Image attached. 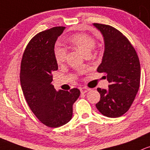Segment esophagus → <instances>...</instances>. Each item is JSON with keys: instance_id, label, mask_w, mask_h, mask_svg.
I'll return each mask as SVG.
<instances>
[{"instance_id": "34e87169", "label": "esophagus", "mask_w": 150, "mask_h": 150, "mask_svg": "<svg viewBox=\"0 0 150 150\" xmlns=\"http://www.w3.org/2000/svg\"><path fill=\"white\" fill-rule=\"evenodd\" d=\"M80 91H81V93L84 94V93H86V92H89V91H90V89H89V88L86 87V86H84V87H81V89H80Z\"/></svg>"}]
</instances>
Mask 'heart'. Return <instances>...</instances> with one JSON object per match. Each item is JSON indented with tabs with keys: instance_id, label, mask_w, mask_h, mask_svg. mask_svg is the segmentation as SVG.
<instances>
[{
	"instance_id": "1",
	"label": "heart",
	"mask_w": 150,
	"mask_h": 150,
	"mask_svg": "<svg viewBox=\"0 0 150 150\" xmlns=\"http://www.w3.org/2000/svg\"><path fill=\"white\" fill-rule=\"evenodd\" d=\"M69 42L72 45L75 46L76 48L81 52H82L84 55L89 54L91 50L95 47V39L90 35L84 33L76 34L69 38L68 40ZM55 60L58 64H61L64 63L66 58V52L62 47H57L54 52Z\"/></svg>"
}]
</instances>
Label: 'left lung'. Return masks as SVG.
Listing matches in <instances>:
<instances>
[{
  "instance_id": "8db88e82",
  "label": "left lung",
  "mask_w": 150,
  "mask_h": 150,
  "mask_svg": "<svg viewBox=\"0 0 150 150\" xmlns=\"http://www.w3.org/2000/svg\"><path fill=\"white\" fill-rule=\"evenodd\" d=\"M105 41V51L98 72L105 74L108 89L98 88L100 100L97 108L103 115L117 118L132 105L140 84L139 57L129 40L120 31L106 24L95 23Z\"/></svg>"
}]
</instances>
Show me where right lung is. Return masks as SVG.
<instances>
[{"label":"right lung","mask_w":150,"mask_h":150,"mask_svg":"<svg viewBox=\"0 0 150 150\" xmlns=\"http://www.w3.org/2000/svg\"><path fill=\"white\" fill-rule=\"evenodd\" d=\"M64 27H55L37 34L26 47L21 63L20 82L31 110L41 123L57 128L70 121L73 104L79 89L57 92L51 84L52 72L58 70L54 47Z\"/></svg>","instance_id":"right-lung-1"}]
</instances>
